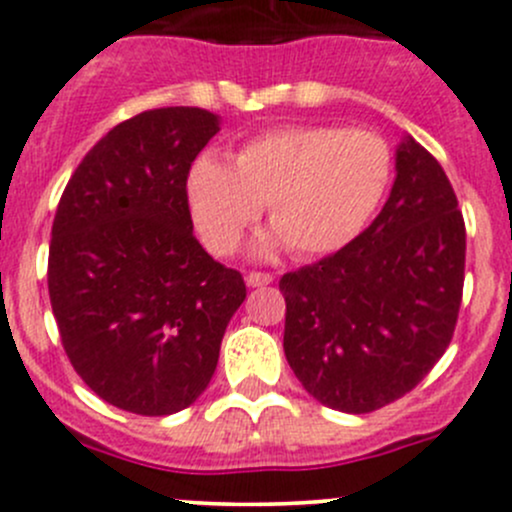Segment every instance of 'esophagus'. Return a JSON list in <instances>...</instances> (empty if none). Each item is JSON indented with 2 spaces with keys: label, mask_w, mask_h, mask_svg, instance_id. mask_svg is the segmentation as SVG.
<instances>
[{
  "label": "esophagus",
  "mask_w": 512,
  "mask_h": 512,
  "mask_svg": "<svg viewBox=\"0 0 512 512\" xmlns=\"http://www.w3.org/2000/svg\"><path fill=\"white\" fill-rule=\"evenodd\" d=\"M245 280H247V285H250V287H262V285H270L272 275H270V272H250Z\"/></svg>",
  "instance_id": "esophagus-1"
}]
</instances>
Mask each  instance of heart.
<instances>
[{
  "label": "heart",
  "mask_w": 512,
  "mask_h": 512,
  "mask_svg": "<svg viewBox=\"0 0 512 512\" xmlns=\"http://www.w3.org/2000/svg\"><path fill=\"white\" fill-rule=\"evenodd\" d=\"M393 177V152L370 130L292 124L247 140L225 162L202 155L185 180L187 207L202 242L232 255L267 207L272 230L262 255L290 245L297 257L330 255L355 240Z\"/></svg>",
  "instance_id": "1"
}]
</instances>
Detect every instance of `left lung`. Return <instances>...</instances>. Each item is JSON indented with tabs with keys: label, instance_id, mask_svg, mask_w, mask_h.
<instances>
[{
	"label": "left lung",
	"instance_id": "obj_1",
	"mask_svg": "<svg viewBox=\"0 0 512 512\" xmlns=\"http://www.w3.org/2000/svg\"><path fill=\"white\" fill-rule=\"evenodd\" d=\"M380 215L335 255L287 272L285 357L322 405L362 415L418 385L453 340L465 222L440 162L405 137Z\"/></svg>",
	"mask_w": 512,
	"mask_h": 512
}]
</instances>
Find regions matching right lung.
Masks as SVG:
<instances>
[{
  "instance_id": "1",
  "label": "right lung",
  "mask_w": 512,
  "mask_h": 512,
  "mask_svg": "<svg viewBox=\"0 0 512 512\" xmlns=\"http://www.w3.org/2000/svg\"><path fill=\"white\" fill-rule=\"evenodd\" d=\"M217 132L220 117L200 107L124 119L57 205L47 282L64 352L89 390L127 413L190 408L247 295L240 272L192 235L185 180Z\"/></svg>"
}]
</instances>
